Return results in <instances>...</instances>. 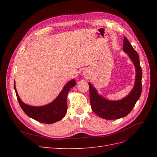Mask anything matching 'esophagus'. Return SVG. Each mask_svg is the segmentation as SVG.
<instances>
[{
	"instance_id": "obj_1",
	"label": "esophagus",
	"mask_w": 157,
	"mask_h": 157,
	"mask_svg": "<svg viewBox=\"0 0 157 157\" xmlns=\"http://www.w3.org/2000/svg\"><path fill=\"white\" fill-rule=\"evenodd\" d=\"M83 75L85 78H88L89 77V73L88 71H84L83 73Z\"/></svg>"
}]
</instances>
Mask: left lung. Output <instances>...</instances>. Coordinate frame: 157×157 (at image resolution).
Masks as SVG:
<instances>
[{
	"mask_svg": "<svg viewBox=\"0 0 157 157\" xmlns=\"http://www.w3.org/2000/svg\"><path fill=\"white\" fill-rule=\"evenodd\" d=\"M123 51L129 56L136 69L134 86L128 95L120 100H109L99 95L92 84L88 82L90 101L92 111L98 116L104 119H118L128 115L135 106L141 93L142 71L140 66V58L137 52L134 49L126 37H124Z\"/></svg>",
	"mask_w": 157,
	"mask_h": 157,
	"instance_id": "left-lung-1",
	"label": "left lung"
}]
</instances>
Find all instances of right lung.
Masks as SVG:
<instances>
[{
    "label": "right lung",
    "instance_id": "obj_1",
    "mask_svg": "<svg viewBox=\"0 0 157 157\" xmlns=\"http://www.w3.org/2000/svg\"><path fill=\"white\" fill-rule=\"evenodd\" d=\"M76 81L72 79L66 84L63 90L53 101L43 106H31L23 103L18 94L14 81V89L19 103L26 115L38 122L44 124H52L58 122L65 117L67 110V97L71 88L75 86Z\"/></svg>",
    "mask_w": 157,
    "mask_h": 157
}]
</instances>
